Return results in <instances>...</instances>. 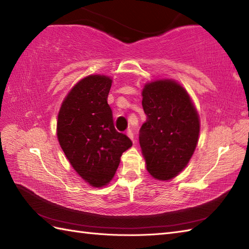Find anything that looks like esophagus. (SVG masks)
<instances>
[{
    "label": "esophagus",
    "mask_w": 249,
    "mask_h": 249,
    "mask_svg": "<svg viewBox=\"0 0 249 249\" xmlns=\"http://www.w3.org/2000/svg\"><path fill=\"white\" fill-rule=\"evenodd\" d=\"M126 135H127L131 140H134V134H133V131H131L130 129H128L127 131H126Z\"/></svg>",
    "instance_id": "obj_1"
}]
</instances>
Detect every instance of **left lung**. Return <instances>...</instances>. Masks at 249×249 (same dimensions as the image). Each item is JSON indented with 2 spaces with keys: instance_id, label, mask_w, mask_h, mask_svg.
<instances>
[{
  "instance_id": "left-lung-1",
  "label": "left lung",
  "mask_w": 249,
  "mask_h": 249,
  "mask_svg": "<svg viewBox=\"0 0 249 249\" xmlns=\"http://www.w3.org/2000/svg\"><path fill=\"white\" fill-rule=\"evenodd\" d=\"M146 121L139 142L146 170L160 181L176 178L192 158L198 143L200 119L192 98L173 79L146 83L142 89Z\"/></svg>"
}]
</instances>
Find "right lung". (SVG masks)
<instances>
[{"label":"right lung","mask_w":249,"mask_h":249,"mask_svg":"<svg viewBox=\"0 0 249 249\" xmlns=\"http://www.w3.org/2000/svg\"><path fill=\"white\" fill-rule=\"evenodd\" d=\"M112 79L89 75L77 82L63 100L56 136L71 167L93 187L113 178L123 152L133 145L116 131L107 103Z\"/></svg>","instance_id":"add662e5"}]
</instances>
